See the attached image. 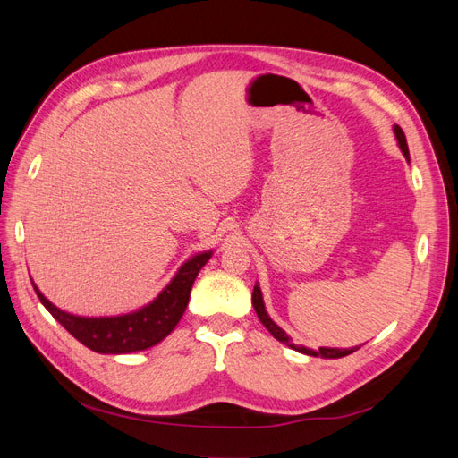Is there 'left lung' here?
I'll use <instances>...</instances> for the list:
<instances>
[{"mask_svg":"<svg viewBox=\"0 0 458 458\" xmlns=\"http://www.w3.org/2000/svg\"><path fill=\"white\" fill-rule=\"evenodd\" d=\"M394 133H395V137H397V143H399L401 152H403L405 158L409 160V147H407V140H405V133H403V130H401L399 126H394ZM252 306H254V310H256V313H258V317H259L261 325L266 327L276 340L283 342V344H286L288 348H293V350H296V352H300V353H306V355H311V357L338 359V357H345V355L353 353L355 350H359V348H350V350H338V348H318V352H313V350H310V348H303V345H296V344H293V340H290V336L286 335V332H284L281 327H276V325L271 321V317H269V315H267V311H266V306H263L261 290H259V286H258V284L254 286V293H252Z\"/></svg>","mask_w":458,"mask_h":458,"instance_id":"1","label":"left lung"}]
</instances>
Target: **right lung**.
<instances>
[{"label": "right lung", "instance_id": "obj_1", "mask_svg": "<svg viewBox=\"0 0 458 458\" xmlns=\"http://www.w3.org/2000/svg\"><path fill=\"white\" fill-rule=\"evenodd\" d=\"M210 258L212 252L192 256L179 267L170 284L145 308L116 317H80L66 313L53 306L38 286L32 284L46 310L86 348L97 353H131L152 348L175 328L185 313L192 283Z\"/></svg>", "mask_w": 458, "mask_h": 458}]
</instances>
